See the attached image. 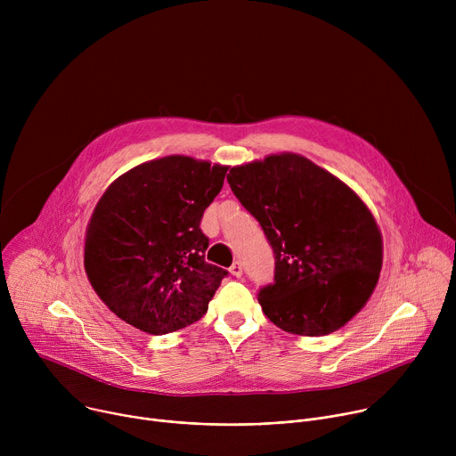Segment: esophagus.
<instances>
[{"label":"esophagus","mask_w":456,"mask_h":456,"mask_svg":"<svg viewBox=\"0 0 456 456\" xmlns=\"http://www.w3.org/2000/svg\"><path fill=\"white\" fill-rule=\"evenodd\" d=\"M229 271H231V274H232V276H236V278H240V276H241V273H243V269H241V264H240V262H234V264L231 265V269H229Z\"/></svg>","instance_id":"1"}]
</instances>
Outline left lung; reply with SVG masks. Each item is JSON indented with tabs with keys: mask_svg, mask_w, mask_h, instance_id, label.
I'll use <instances>...</instances> for the list:
<instances>
[{
	"mask_svg": "<svg viewBox=\"0 0 456 456\" xmlns=\"http://www.w3.org/2000/svg\"><path fill=\"white\" fill-rule=\"evenodd\" d=\"M227 182L274 250V283L257 292L265 315L297 336L345 327L370 299L382 267V236L366 204L296 153L236 166Z\"/></svg>",
	"mask_w": 456,
	"mask_h": 456,
	"instance_id": "left-lung-1",
	"label": "left lung"
}]
</instances>
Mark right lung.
<instances>
[{
    "label": "right lung",
    "mask_w": 456,
    "mask_h": 456,
    "mask_svg": "<svg viewBox=\"0 0 456 456\" xmlns=\"http://www.w3.org/2000/svg\"><path fill=\"white\" fill-rule=\"evenodd\" d=\"M227 169L171 155L129 169L104 191L86 227L85 269L122 321L162 336L208 312L229 273L206 262L200 222Z\"/></svg>",
    "instance_id": "add662e5"
}]
</instances>
